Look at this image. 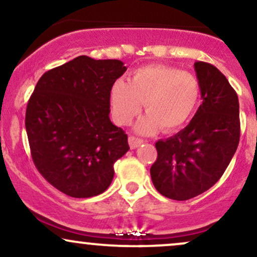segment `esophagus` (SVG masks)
<instances>
[{
    "instance_id": "34e87169",
    "label": "esophagus",
    "mask_w": 257,
    "mask_h": 257,
    "mask_svg": "<svg viewBox=\"0 0 257 257\" xmlns=\"http://www.w3.org/2000/svg\"><path fill=\"white\" fill-rule=\"evenodd\" d=\"M128 141H129V146H131L132 150L137 149V147H139L141 145V144L144 143V140H141V139H138L135 137H129Z\"/></svg>"
}]
</instances>
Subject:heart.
<instances>
[{
	"instance_id": "heart-1",
	"label": "heart",
	"mask_w": 257,
	"mask_h": 257,
	"mask_svg": "<svg viewBox=\"0 0 257 257\" xmlns=\"http://www.w3.org/2000/svg\"><path fill=\"white\" fill-rule=\"evenodd\" d=\"M199 96L200 84L193 73L167 65H149L135 70L129 82L119 78L112 84V116L118 124H128L144 104L147 114L135 131L152 134L162 126L164 132H173L190 119Z\"/></svg>"
}]
</instances>
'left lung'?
I'll return each instance as SVG.
<instances>
[{"mask_svg": "<svg viewBox=\"0 0 257 257\" xmlns=\"http://www.w3.org/2000/svg\"><path fill=\"white\" fill-rule=\"evenodd\" d=\"M202 104L186 128L156 143L157 161L150 169L156 190L187 200L205 192L225 173L239 144V102L229 82L214 65L194 63Z\"/></svg>", "mask_w": 257, "mask_h": 257, "instance_id": "left-lung-1", "label": "left lung"}]
</instances>
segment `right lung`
Here are the masks:
<instances>
[{
    "mask_svg": "<svg viewBox=\"0 0 257 257\" xmlns=\"http://www.w3.org/2000/svg\"><path fill=\"white\" fill-rule=\"evenodd\" d=\"M120 60L81 55L43 73L28 102L25 128L32 161L49 184L73 198L105 192L128 137L110 119Z\"/></svg>",
    "mask_w": 257,
    "mask_h": 257,
    "instance_id": "obj_1",
    "label": "right lung"
}]
</instances>
